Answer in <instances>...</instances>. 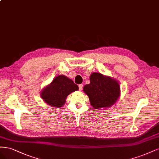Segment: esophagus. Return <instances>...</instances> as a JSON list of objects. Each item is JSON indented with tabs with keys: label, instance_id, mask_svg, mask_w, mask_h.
<instances>
[{
	"label": "esophagus",
	"instance_id": "34e87169",
	"mask_svg": "<svg viewBox=\"0 0 159 159\" xmlns=\"http://www.w3.org/2000/svg\"><path fill=\"white\" fill-rule=\"evenodd\" d=\"M83 84H79V90H81L82 89H83Z\"/></svg>",
	"mask_w": 159,
	"mask_h": 159
}]
</instances>
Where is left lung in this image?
<instances>
[{
  "label": "left lung",
  "mask_w": 159,
  "mask_h": 159,
  "mask_svg": "<svg viewBox=\"0 0 159 159\" xmlns=\"http://www.w3.org/2000/svg\"><path fill=\"white\" fill-rule=\"evenodd\" d=\"M90 83L83 90L89 96L90 104L95 109L105 108L115 104L120 96V88L117 82L109 76L94 73L90 76Z\"/></svg>",
  "instance_id": "obj_1"
}]
</instances>
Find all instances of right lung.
I'll use <instances>...</instances> for the list:
<instances>
[{"label": "right lung", "mask_w": 159, "mask_h": 159, "mask_svg": "<svg viewBox=\"0 0 159 159\" xmlns=\"http://www.w3.org/2000/svg\"><path fill=\"white\" fill-rule=\"evenodd\" d=\"M79 90L74 82L64 75H59L46 86L41 93L42 99L52 107H60L64 105L67 96Z\"/></svg>", "instance_id": "right-lung-1"}]
</instances>
